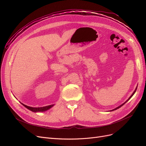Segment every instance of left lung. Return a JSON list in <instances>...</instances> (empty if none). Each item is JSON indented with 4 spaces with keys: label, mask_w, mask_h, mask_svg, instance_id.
Instances as JSON below:
<instances>
[{
    "label": "left lung",
    "mask_w": 146,
    "mask_h": 146,
    "mask_svg": "<svg viewBox=\"0 0 146 146\" xmlns=\"http://www.w3.org/2000/svg\"><path fill=\"white\" fill-rule=\"evenodd\" d=\"M137 88H136V89H135V90H134V92H133V94H132V95H131V96H130V97H129V98H128V99H127V101H125V102H124V104H122V105H120V106H118V107H117V108H115V109H114V110H112V111H114V110H117V109H118V108H120V107H121V106H122V105H124V104H125V103H126V102H127V101H129V99H131V97H132V96H133V95H134V94H135V92H136V90H137Z\"/></svg>",
    "instance_id": "obj_1"
}]
</instances>
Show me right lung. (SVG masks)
I'll use <instances>...</instances> for the list:
<instances>
[{
  "label": "right lung",
  "instance_id": "add662e5",
  "mask_svg": "<svg viewBox=\"0 0 146 146\" xmlns=\"http://www.w3.org/2000/svg\"><path fill=\"white\" fill-rule=\"evenodd\" d=\"M22 104V103H21ZM23 105H24L25 108H27V109L29 110L30 111H31L33 112H40V111H47L48 110H49L50 108L53 106V105H48V106H44V107H38V108H33V107H31V106H27L24 104H22Z\"/></svg>",
  "mask_w": 146,
  "mask_h": 146
}]
</instances>
